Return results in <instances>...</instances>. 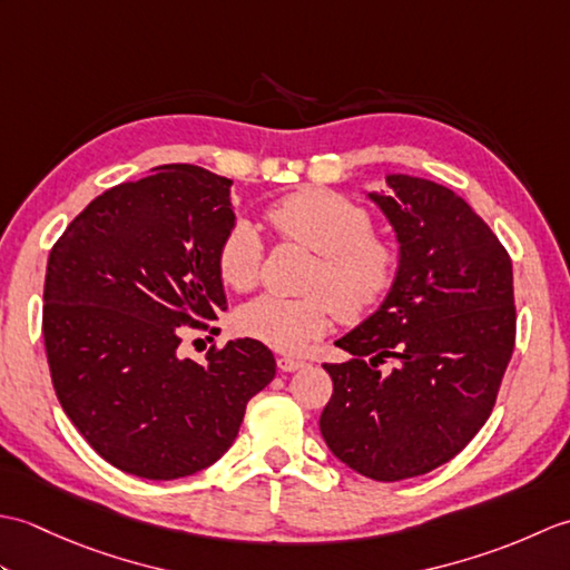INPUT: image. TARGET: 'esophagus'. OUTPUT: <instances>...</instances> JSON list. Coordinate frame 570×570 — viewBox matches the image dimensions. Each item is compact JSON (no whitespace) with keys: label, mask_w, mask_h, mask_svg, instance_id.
I'll return each instance as SVG.
<instances>
[{"label":"esophagus","mask_w":570,"mask_h":570,"mask_svg":"<svg viewBox=\"0 0 570 570\" xmlns=\"http://www.w3.org/2000/svg\"><path fill=\"white\" fill-rule=\"evenodd\" d=\"M276 365H278V370H282V372H296V370L304 367L306 362H301L296 357H288V355H282V357L276 360Z\"/></svg>","instance_id":"obj_1"}]
</instances>
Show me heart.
<instances>
[{
    "label": "heart",
    "mask_w": 570,
    "mask_h": 570,
    "mask_svg": "<svg viewBox=\"0 0 570 570\" xmlns=\"http://www.w3.org/2000/svg\"><path fill=\"white\" fill-rule=\"evenodd\" d=\"M266 220L284 239L318 257L301 298L264 294L237 311V331L278 353H301L331 328L337 313L357 321L392 292L399 254L372 235V215L333 190L308 188L276 200ZM264 245L257 227L237 220L217 247V274L235 292L257 284Z\"/></svg>",
    "instance_id": "b5f03b06"
}]
</instances>
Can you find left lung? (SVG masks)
<instances>
[{
    "label": "left lung",
    "instance_id": "left-lung-1",
    "mask_svg": "<svg viewBox=\"0 0 570 570\" xmlns=\"http://www.w3.org/2000/svg\"><path fill=\"white\" fill-rule=\"evenodd\" d=\"M367 200L392 225L399 269L380 308L323 365L333 396L321 414L331 453L355 472L396 482L455 458L492 414L514 350L512 259L451 188L386 174ZM395 360L392 373L379 365Z\"/></svg>",
    "mask_w": 570,
    "mask_h": 570
}]
</instances>
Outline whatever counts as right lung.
Here are the masks:
<instances>
[{"label": "right lung", "mask_w": 570, "mask_h": 570, "mask_svg": "<svg viewBox=\"0 0 570 570\" xmlns=\"http://www.w3.org/2000/svg\"><path fill=\"white\" fill-rule=\"evenodd\" d=\"M229 186L200 166H156L95 198L48 257L43 341L58 402L129 475L213 465L276 374L252 337L210 347L205 362L178 353L186 323L200 328L227 308L217 247L235 225Z\"/></svg>", "instance_id": "right-lung-1"}]
</instances>
